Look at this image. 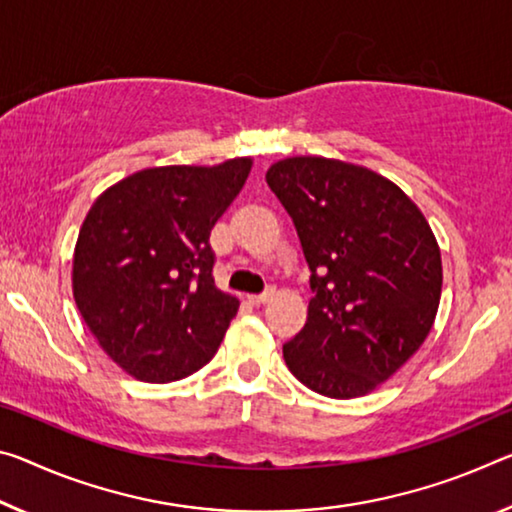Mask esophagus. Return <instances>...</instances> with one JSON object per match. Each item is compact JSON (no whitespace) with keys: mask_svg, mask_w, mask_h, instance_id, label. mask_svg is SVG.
Instances as JSON below:
<instances>
[{"mask_svg":"<svg viewBox=\"0 0 512 512\" xmlns=\"http://www.w3.org/2000/svg\"><path fill=\"white\" fill-rule=\"evenodd\" d=\"M275 296V289H266L264 294H253V296H248V300L253 305H264V303H269V300Z\"/></svg>","mask_w":512,"mask_h":512,"instance_id":"34e87169","label":"esophagus"}]
</instances>
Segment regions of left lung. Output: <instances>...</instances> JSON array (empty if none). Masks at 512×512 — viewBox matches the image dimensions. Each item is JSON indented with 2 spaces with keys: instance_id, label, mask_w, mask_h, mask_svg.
Listing matches in <instances>:
<instances>
[{
  "instance_id": "8db88e82",
  "label": "left lung",
  "mask_w": 512,
  "mask_h": 512,
  "mask_svg": "<svg viewBox=\"0 0 512 512\" xmlns=\"http://www.w3.org/2000/svg\"><path fill=\"white\" fill-rule=\"evenodd\" d=\"M266 184L296 225L314 298L282 346L289 371L328 399L394 376L435 323L442 255L426 216L392 180L351 161L298 154Z\"/></svg>"
}]
</instances>
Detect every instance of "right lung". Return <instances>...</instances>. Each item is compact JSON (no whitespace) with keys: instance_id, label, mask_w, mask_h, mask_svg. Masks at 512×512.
Returning <instances> with one entry per match:
<instances>
[{"instance_id":"right-lung-1","label":"right lung","mask_w":512,"mask_h":512,"mask_svg":"<svg viewBox=\"0 0 512 512\" xmlns=\"http://www.w3.org/2000/svg\"><path fill=\"white\" fill-rule=\"evenodd\" d=\"M250 168L253 157L143 168L88 209L72 255V296L127 376L173 383L216 355L239 300L214 285L209 232Z\"/></svg>"}]
</instances>
